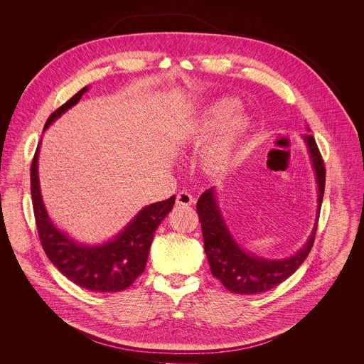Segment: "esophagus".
<instances>
[{
    "mask_svg": "<svg viewBox=\"0 0 364 364\" xmlns=\"http://www.w3.org/2000/svg\"><path fill=\"white\" fill-rule=\"evenodd\" d=\"M193 201H194L193 196L190 193H187V191H180L177 194V197H176L177 205H190Z\"/></svg>",
    "mask_w": 364,
    "mask_h": 364,
    "instance_id": "34e87169",
    "label": "esophagus"
}]
</instances>
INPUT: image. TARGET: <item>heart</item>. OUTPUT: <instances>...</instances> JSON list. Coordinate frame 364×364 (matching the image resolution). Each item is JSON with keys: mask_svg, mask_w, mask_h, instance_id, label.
I'll return each mask as SVG.
<instances>
[{"mask_svg": "<svg viewBox=\"0 0 364 364\" xmlns=\"http://www.w3.org/2000/svg\"><path fill=\"white\" fill-rule=\"evenodd\" d=\"M239 103L233 99H220L204 111V114L188 129V141L201 144L215 132L225 128L220 135L207 146L201 154V167L210 176L226 173L235 163L237 145L250 131V119L237 112Z\"/></svg>", "mask_w": 364, "mask_h": 364, "instance_id": "heart-1", "label": "heart"}]
</instances>
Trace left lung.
I'll return each instance as SVG.
<instances>
[{
  "instance_id": "1",
  "label": "left lung",
  "mask_w": 364,
  "mask_h": 364,
  "mask_svg": "<svg viewBox=\"0 0 364 364\" xmlns=\"http://www.w3.org/2000/svg\"><path fill=\"white\" fill-rule=\"evenodd\" d=\"M302 138L308 146L313 168L316 171L318 184L317 216H320V207L326 187V167L314 136L304 135ZM197 213L201 223L204 252L207 259H209L213 277H216L226 289L242 295L267 292L288 279L301 267L311 252L318 223L317 218L309 239L295 255L285 259H274L272 261V259H264L253 253L245 252L236 243L220 215L215 188L205 190L200 196L197 201Z\"/></svg>"
}]
</instances>
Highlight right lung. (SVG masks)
<instances>
[{"label": "right lung", "instance_id": "obj_1", "mask_svg": "<svg viewBox=\"0 0 364 364\" xmlns=\"http://www.w3.org/2000/svg\"><path fill=\"white\" fill-rule=\"evenodd\" d=\"M87 87L80 89L46 121L44 129L79 102ZM38 148L31 163V198L36 226L41 246L53 264L68 279L93 292H119L127 289L144 272L154 233L171 212L176 197L149 204L121 230L102 245H82L60 232L50 220L43 204L38 183Z\"/></svg>", "mask_w": 364, "mask_h": 364}]
</instances>
